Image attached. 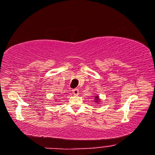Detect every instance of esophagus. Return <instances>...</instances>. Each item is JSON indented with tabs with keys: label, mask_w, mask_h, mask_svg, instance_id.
<instances>
[{
	"label": "esophagus",
	"mask_w": 155,
	"mask_h": 155,
	"mask_svg": "<svg viewBox=\"0 0 155 155\" xmlns=\"http://www.w3.org/2000/svg\"><path fill=\"white\" fill-rule=\"evenodd\" d=\"M72 92H73V94L74 95L79 94V90H78V89H74V90H72Z\"/></svg>",
	"instance_id": "obj_1"
}]
</instances>
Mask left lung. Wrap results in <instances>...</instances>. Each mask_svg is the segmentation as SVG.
<instances>
[{"mask_svg":"<svg viewBox=\"0 0 155 155\" xmlns=\"http://www.w3.org/2000/svg\"><path fill=\"white\" fill-rule=\"evenodd\" d=\"M94 99H95V102H99V97L98 96H97H97H95L94 97Z\"/></svg>","mask_w":155,"mask_h":155,"instance_id":"1","label":"left lung"}]
</instances>
